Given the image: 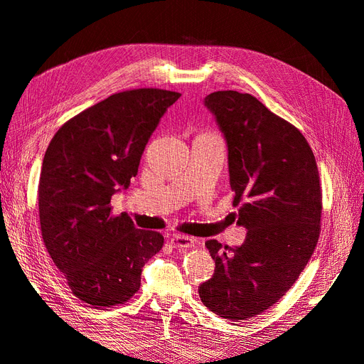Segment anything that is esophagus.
<instances>
[{
	"label": "esophagus",
	"mask_w": 364,
	"mask_h": 364,
	"mask_svg": "<svg viewBox=\"0 0 364 364\" xmlns=\"http://www.w3.org/2000/svg\"><path fill=\"white\" fill-rule=\"evenodd\" d=\"M170 243L176 249H186V247H194V240L185 235H173L170 238Z\"/></svg>",
	"instance_id": "esophagus-1"
}]
</instances>
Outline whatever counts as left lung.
<instances>
[{
	"label": "left lung",
	"mask_w": 364,
	"mask_h": 364,
	"mask_svg": "<svg viewBox=\"0 0 364 364\" xmlns=\"http://www.w3.org/2000/svg\"><path fill=\"white\" fill-rule=\"evenodd\" d=\"M228 142L229 179L247 229L241 246H205L215 273L199 296L226 321H247L277 304L299 278L321 235L322 186L301 130L250 94L217 91L205 98Z\"/></svg>",
	"instance_id": "8db88e82"
}]
</instances>
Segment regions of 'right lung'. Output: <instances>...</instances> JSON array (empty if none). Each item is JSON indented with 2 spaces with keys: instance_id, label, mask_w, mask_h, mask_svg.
Instances as JSON below:
<instances>
[{
  "instance_id": "obj_1",
  "label": "right lung",
  "mask_w": 364,
  "mask_h": 364,
  "mask_svg": "<svg viewBox=\"0 0 364 364\" xmlns=\"http://www.w3.org/2000/svg\"><path fill=\"white\" fill-rule=\"evenodd\" d=\"M179 97L158 87L112 94L68 119L48 144L38 186L42 240L82 302H129L164 246L156 230L114 215L111 199L129 188L150 135Z\"/></svg>"
}]
</instances>
